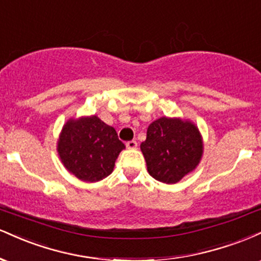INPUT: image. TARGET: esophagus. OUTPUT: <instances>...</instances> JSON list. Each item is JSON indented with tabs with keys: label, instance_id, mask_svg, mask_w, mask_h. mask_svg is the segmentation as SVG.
I'll list each match as a JSON object with an SVG mask.
<instances>
[{
	"label": "esophagus",
	"instance_id": "obj_1",
	"mask_svg": "<svg viewBox=\"0 0 261 261\" xmlns=\"http://www.w3.org/2000/svg\"><path fill=\"white\" fill-rule=\"evenodd\" d=\"M125 146H127V149H137L138 146V143L136 142V140H130V142H127V144H125Z\"/></svg>",
	"mask_w": 261,
	"mask_h": 261
}]
</instances>
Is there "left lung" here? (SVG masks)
<instances>
[{
    "instance_id": "left-lung-1",
    "label": "left lung",
    "mask_w": 261,
    "mask_h": 261,
    "mask_svg": "<svg viewBox=\"0 0 261 261\" xmlns=\"http://www.w3.org/2000/svg\"><path fill=\"white\" fill-rule=\"evenodd\" d=\"M140 150L150 176L159 182L174 185L198 167L204 143L192 121L164 116L149 124Z\"/></svg>"
}]
</instances>
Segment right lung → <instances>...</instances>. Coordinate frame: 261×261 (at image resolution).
I'll return each instance as SVG.
<instances>
[{
	"label": "right lung",
	"mask_w": 261,
	"mask_h": 261,
	"mask_svg": "<svg viewBox=\"0 0 261 261\" xmlns=\"http://www.w3.org/2000/svg\"><path fill=\"white\" fill-rule=\"evenodd\" d=\"M125 148L115 128L97 116L69 118L57 140L60 160L83 182H99L112 173L119 152Z\"/></svg>",
	"instance_id": "obj_1"
}]
</instances>
